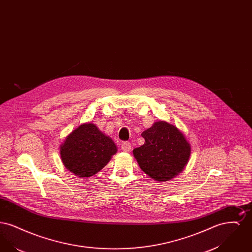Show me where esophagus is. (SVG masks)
I'll list each match as a JSON object with an SVG mask.
<instances>
[{
    "label": "esophagus",
    "mask_w": 252,
    "mask_h": 252,
    "mask_svg": "<svg viewBox=\"0 0 252 252\" xmlns=\"http://www.w3.org/2000/svg\"><path fill=\"white\" fill-rule=\"evenodd\" d=\"M121 148H122V150L125 151V152H129L130 149H131V144H129V143H127V142H124V143L122 144V145H121Z\"/></svg>",
    "instance_id": "34e87169"
}]
</instances>
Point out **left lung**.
Returning a JSON list of instances; mask_svg holds the SVG:
<instances>
[{
  "mask_svg": "<svg viewBox=\"0 0 252 252\" xmlns=\"http://www.w3.org/2000/svg\"><path fill=\"white\" fill-rule=\"evenodd\" d=\"M144 144L133 150L141 169L157 181L175 178L184 169L191 146L183 134L166 122H157L142 133Z\"/></svg>",
  "mask_w": 252,
  "mask_h": 252,
  "instance_id": "1",
  "label": "left lung"
}]
</instances>
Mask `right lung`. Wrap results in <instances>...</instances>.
I'll return each mask as SVG.
<instances>
[{"label": "right lung", "mask_w": 252, "mask_h": 252, "mask_svg": "<svg viewBox=\"0 0 252 252\" xmlns=\"http://www.w3.org/2000/svg\"><path fill=\"white\" fill-rule=\"evenodd\" d=\"M117 151L114 142L94 124H84L72 131L60 146L63 164L77 177L87 178L107 165Z\"/></svg>", "instance_id": "right-lung-1"}]
</instances>
